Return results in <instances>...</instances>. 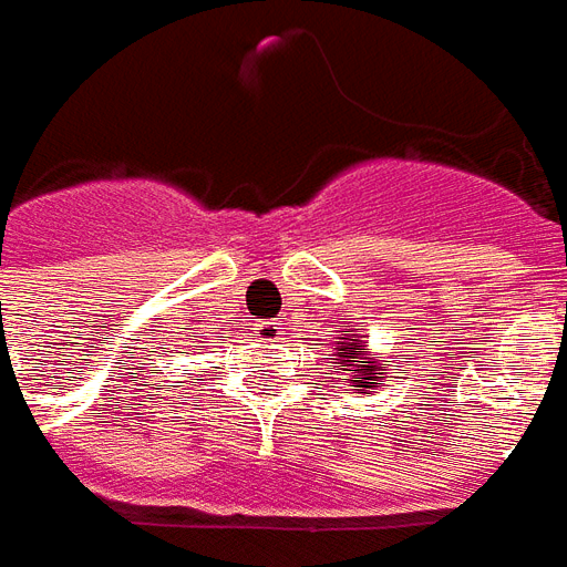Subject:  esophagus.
<instances>
[{
  "instance_id": "34e87169",
  "label": "esophagus",
  "mask_w": 567,
  "mask_h": 567,
  "mask_svg": "<svg viewBox=\"0 0 567 567\" xmlns=\"http://www.w3.org/2000/svg\"><path fill=\"white\" fill-rule=\"evenodd\" d=\"M259 329V334L266 338V341H275V338H280V329H284V323L280 320H262V323L256 326Z\"/></svg>"
}]
</instances>
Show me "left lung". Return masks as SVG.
I'll return each instance as SVG.
<instances>
[{
    "instance_id": "obj_1",
    "label": "left lung",
    "mask_w": 567,
    "mask_h": 567,
    "mask_svg": "<svg viewBox=\"0 0 567 567\" xmlns=\"http://www.w3.org/2000/svg\"><path fill=\"white\" fill-rule=\"evenodd\" d=\"M338 357H341V362H338L341 374H350L347 380H353V383L362 386V390H371L374 374H383V369H380L378 362H371L369 347H365L362 338H344Z\"/></svg>"
}]
</instances>
